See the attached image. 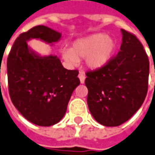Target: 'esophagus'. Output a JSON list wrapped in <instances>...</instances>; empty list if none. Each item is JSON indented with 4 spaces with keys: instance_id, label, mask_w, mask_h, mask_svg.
Returning <instances> with one entry per match:
<instances>
[{
    "instance_id": "34e87169",
    "label": "esophagus",
    "mask_w": 155,
    "mask_h": 155,
    "mask_svg": "<svg viewBox=\"0 0 155 155\" xmlns=\"http://www.w3.org/2000/svg\"><path fill=\"white\" fill-rule=\"evenodd\" d=\"M78 77H79V79H80V81H81V84H84V83H85L86 76H85V75H84L83 74H82V73L79 74Z\"/></svg>"
}]
</instances>
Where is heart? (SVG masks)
Returning a JSON list of instances; mask_svg holds the SVG:
<instances>
[{"instance_id":"heart-1","label":"heart","mask_w":155,"mask_h":155,"mask_svg":"<svg viewBox=\"0 0 155 155\" xmlns=\"http://www.w3.org/2000/svg\"><path fill=\"white\" fill-rule=\"evenodd\" d=\"M117 49V42L107 34L97 33L74 41L71 48L61 50L64 60L75 66L80 58H85L86 65L91 69H99L112 59Z\"/></svg>"}]
</instances>
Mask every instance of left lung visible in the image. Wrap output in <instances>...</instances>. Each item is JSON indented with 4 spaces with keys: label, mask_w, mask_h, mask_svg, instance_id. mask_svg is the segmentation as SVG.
I'll list each match as a JSON object with an SVG mask.
<instances>
[{
    "label": "left lung",
    "mask_w": 155,
    "mask_h": 155,
    "mask_svg": "<svg viewBox=\"0 0 155 155\" xmlns=\"http://www.w3.org/2000/svg\"><path fill=\"white\" fill-rule=\"evenodd\" d=\"M117 56L102 69L86 73L87 104L91 115L104 126H118L138 110L148 91L149 61L142 43L121 29Z\"/></svg>",
    "instance_id": "8db88e82"
}]
</instances>
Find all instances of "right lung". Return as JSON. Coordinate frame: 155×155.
I'll return each mask as SVG.
<instances>
[{
  "label": "right lung",
  "mask_w": 155,
  "mask_h": 155,
  "mask_svg": "<svg viewBox=\"0 0 155 155\" xmlns=\"http://www.w3.org/2000/svg\"><path fill=\"white\" fill-rule=\"evenodd\" d=\"M61 37L62 34L51 28L35 26L16 39L7 58L12 102L27 120L37 126H53L63 119L80 85L79 72L64 68L57 56L39 54L27 42L37 39L51 46Z\"/></svg>",
  "instance_id": "add662e5"
}]
</instances>
